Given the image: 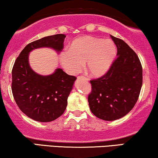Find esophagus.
Returning a JSON list of instances; mask_svg holds the SVG:
<instances>
[{"label":"esophagus","instance_id":"esophagus-1","mask_svg":"<svg viewBox=\"0 0 158 158\" xmlns=\"http://www.w3.org/2000/svg\"><path fill=\"white\" fill-rule=\"evenodd\" d=\"M77 78H78V79H83V80H85V81H88V79L87 78V77H83V76H79V77H77Z\"/></svg>","mask_w":158,"mask_h":158}]
</instances>
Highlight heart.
<instances>
[{
	"label": "heart",
	"instance_id": "heart-1",
	"mask_svg": "<svg viewBox=\"0 0 158 158\" xmlns=\"http://www.w3.org/2000/svg\"><path fill=\"white\" fill-rule=\"evenodd\" d=\"M116 55V45L111 40L83 36L73 40L59 58L64 70L71 75L81 72L85 63L90 76L100 77L111 68Z\"/></svg>",
	"mask_w": 158,
	"mask_h": 158
}]
</instances>
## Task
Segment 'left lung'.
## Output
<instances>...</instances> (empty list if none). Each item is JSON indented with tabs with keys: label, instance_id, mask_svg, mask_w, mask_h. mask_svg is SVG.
<instances>
[{
	"label": "left lung",
	"instance_id": "obj_1",
	"mask_svg": "<svg viewBox=\"0 0 158 158\" xmlns=\"http://www.w3.org/2000/svg\"><path fill=\"white\" fill-rule=\"evenodd\" d=\"M117 47V58L106 74L90 81L88 100L96 117L114 121L127 115L137 103L142 85L139 57L122 40L111 36Z\"/></svg>",
	"mask_w": 158,
	"mask_h": 158
}]
</instances>
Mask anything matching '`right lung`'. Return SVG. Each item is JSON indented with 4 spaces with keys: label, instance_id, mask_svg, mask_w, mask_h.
<instances>
[{
    "label": "right lung",
    "instance_id": "add662e5",
    "mask_svg": "<svg viewBox=\"0 0 158 158\" xmlns=\"http://www.w3.org/2000/svg\"><path fill=\"white\" fill-rule=\"evenodd\" d=\"M65 37L64 34H55L29 43L13 67L11 89L15 101L23 114L37 122H52L64 113L77 77L60 68L49 75L37 74L29 65V52L41 47H49L60 53Z\"/></svg>",
    "mask_w": 158,
    "mask_h": 158
}]
</instances>
